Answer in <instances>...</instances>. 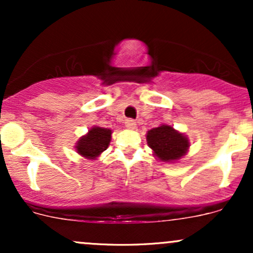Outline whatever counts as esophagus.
I'll return each mask as SVG.
<instances>
[{
    "instance_id": "1",
    "label": "esophagus",
    "mask_w": 253,
    "mask_h": 253,
    "mask_svg": "<svg viewBox=\"0 0 253 253\" xmlns=\"http://www.w3.org/2000/svg\"><path fill=\"white\" fill-rule=\"evenodd\" d=\"M125 125H126V127L127 128H129V129H133L135 127V121L133 120V119H126V120H125Z\"/></svg>"
}]
</instances>
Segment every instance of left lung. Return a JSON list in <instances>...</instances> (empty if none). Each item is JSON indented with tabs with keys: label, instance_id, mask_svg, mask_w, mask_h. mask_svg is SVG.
Masks as SVG:
<instances>
[{
	"label": "left lung",
	"instance_id": "8db88e82",
	"mask_svg": "<svg viewBox=\"0 0 253 253\" xmlns=\"http://www.w3.org/2000/svg\"><path fill=\"white\" fill-rule=\"evenodd\" d=\"M146 139L149 146L155 151V155L164 162L179 159L189 147L188 139L184 135L165 125L150 129Z\"/></svg>",
	"mask_w": 253,
	"mask_h": 253
}]
</instances>
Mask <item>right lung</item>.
Wrapping results in <instances>:
<instances>
[{"label": "right lung", "instance_id": "right-lung-1", "mask_svg": "<svg viewBox=\"0 0 253 253\" xmlns=\"http://www.w3.org/2000/svg\"><path fill=\"white\" fill-rule=\"evenodd\" d=\"M110 134L112 130L102 128V127H94L89 130L86 135L81 138L78 141L76 149L80 155L89 159H94L107 150L108 145L110 143Z\"/></svg>", "mask_w": 253, "mask_h": 253}]
</instances>
